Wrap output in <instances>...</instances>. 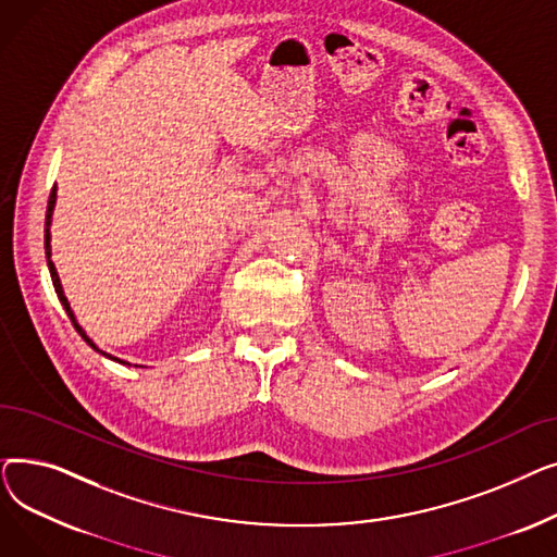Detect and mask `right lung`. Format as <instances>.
Masks as SVG:
<instances>
[{"instance_id": "obj_1", "label": "right lung", "mask_w": 557, "mask_h": 557, "mask_svg": "<svg viewBox=\"0 0 557 557\" xmlns=\"http://www.w3.org/2000/svg\"><path fill=\"white\" fill-rule=\"evenodd\" d=\"M53 208H55V185H53V189H51V196H49V205H47V219H45V255H47V267H49V273H51V282H53V288H55V296H58V300H61V305H63V309L67 311V315H70V320H72V325H74V330L81 334V338L90 345L92 349H97L99 355H103V357H108V359H112V361H120V363H124V366H131V363H126V361H122V359H116V357H110V355H106V352H101V349L92 343V338L85 334V330L76 323V315H74V311H72V307H70V302H67V298H65V290H63V284H61V277H58V271H55V267H53V261H51V216H53Z\"/></svg>"}]
</instances>
